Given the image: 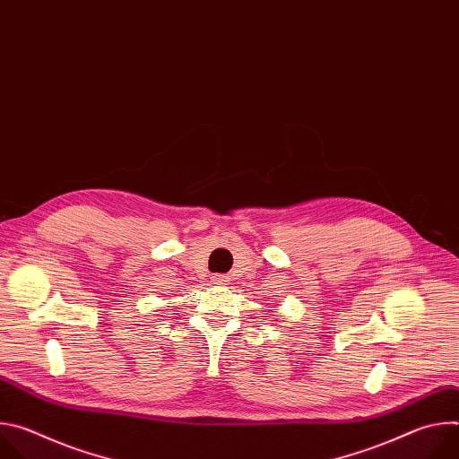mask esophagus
<instances>
[{
    "label": "esophagus",
    "mask_w": 459,
    "mask_h": 459,
    "mask_svg": "<svg viewBox=\"0 0 459 459\" xmlns=\"http://www.w3.org/2000/svg\"><path fill=\"white\" fill-rule=\"evenodd\" d=\"M212 283H214V285H220V287H225V285L230 283V278H229V276H223V274H218V276L212 278Z\"/></svg>",
    "instance_id": "1"
}]
</instances>
